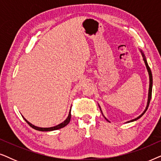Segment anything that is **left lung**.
Segmentation results:
<instances>
[{
  "instance_id": "left-lung-1",
  "label": "left lung",
  "mask_w": 161,
  "mask_h": 161,
  "mask_svg": "<svg viewBox=\"0 0 161 161\" xmlns=\"http://www.w3.org/2000/svg\"><path fill=\"white\" fill-rule=\"evenodd\" d=\"M141 50V53H142V56H143V57H144V61L145 65H146V67H147V72H148V74H149V92H148V99H147V106H146V108H145L144 111H143V113H142V114H141L140 116H138L137 118L133 119H132V120L127 121V122H126L125 123H129V122H135V121L138 120V119H140L141 117H142V116L143 115H144V114H145V112L147 111V108H148L149 105V103H150V100H151V97H152V90H153V75H152L151 69H150V68H149V67L148 63H147V58H146V56H145V55H144V52H143L142 50ZM98 105H99V108H100V110L101 113H102V114H103V116H104V118L105 119H106V120L108 121V122H109V120L108 119H106V117H105V116L104 115H103V111H102V109H101V108H100V105L98 104Z\"/></svg>"
}]
</instances>
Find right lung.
Returning <instances> with one entry per match:
<instances>
[{
    "mask_svg": "<svg viewBox=\"0 0 161 161\" xmlns=\"http://www.w3.org/2000/svg\"><path fill=\"white\" fill-rule=\"evenodd\" d=\"M23 118L24 119H25V122H27L28 124L30 126L32 127V128L36 130H39V131H53V130H58V129L62 128V127H65L66 125H67L68 124H69V122H70V119H71V109H70V111L69 112V114H68L67 118L63 122L60 123V124H58V125H56V126L51 127H39L35 126V125H32L31 123H30L29 122H28L27 119H25L24 118L23 116Z\"/></svg>",
    "mask_w": 161,
    "mask_h": 161,
    "instance_id": "obj_1",
    "label": "right lung"
}]
</instances>
